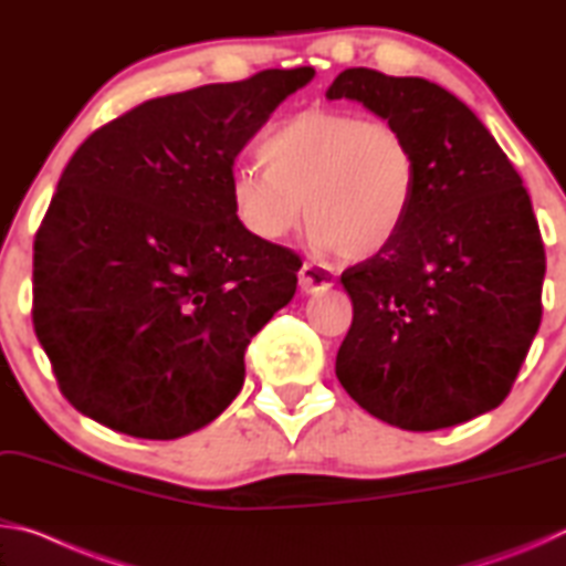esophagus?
<instances>
[{
	"label": "esophagus",
	"mask_w": 566,
	"mask_h": 566,
	"mask_svg": "<svg viewBox=\"0 0 566 566\" xmlns=\"http://www.w3.org/2000/svg\"><path fill=\"white\" fill-rule=\"evenodd\" d=\"M334 284V274L327 270V266L304 262L300 270V286L306 294H317V292H327Z\"/></svg>",
	"instance_id": "1"
}]
</instances>
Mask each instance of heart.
I'll return each instance as SVG.
<instances>
[{
    "mask_svg": "<svg viewBox=\"0 0 566 566\" xmlns=\"http://www.w3.org/2000/svg\"><path fill=\"white\" fill-rule=\"evenodd\" d=\"M262 165L229 179L237 222L264 242L294 232L347 260L379 254L405 229L419 189V155L387 119L347 109H304L260 139Z\"/></svg>",
    "mask_w": 566,
    "mask_h": 566,
    "instance_id": "1",
    "label": "heart"
}]
</instances>
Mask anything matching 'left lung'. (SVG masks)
Here are the masks:
<instances>
[{
	"label": "left lung",
	"mask_w": 566,
	"mask_h": 566,
	"mask_svg": "<svg viewBox=\"0 0 566 566\" xmlns=\"http://www.w3.org/2000/svg\"><path fill=\"white\" fill-rule=\"evenodd\" d=\"M327 99H357L407 134L419 189L395 242L342 272L352 327L337 377L371 417L434 432L500 407L542 322L547 260L512 161L434 82L344 70Z\"/></svg>",
	"instance_id": "obj_1"
}]
</instances>
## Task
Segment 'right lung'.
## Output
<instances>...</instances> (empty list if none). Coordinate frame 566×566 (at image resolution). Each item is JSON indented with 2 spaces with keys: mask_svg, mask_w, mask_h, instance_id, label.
I'll use <instances>...</instances> for the list:
<instances>
[{
  "mask_svg": "<svg viewBox=\"0 0 566 566\" xmlns=\"http://www.w3.org/2000/svg\"><path fill=\"white\" fill-rule=\"evenodd\" d=\"M312 66L149 99L84 139L34 237L36 339L70 405L177 439L232 405L302 260L237 222L239 151Z\"/></svg>",
  "mask_w": 566,
  "mask_h": 566,
  "instance_id": "add662e5",
  "label": "right lung"
}]
</instances>
